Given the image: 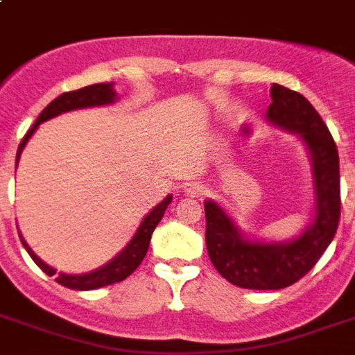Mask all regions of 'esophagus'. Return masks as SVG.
Here are the masks:
<instances>
[{
	"mask_svg": "<svg viewBox=\"0 0 355 355\" xmlns=\"http://www.w3.org/2000/svg\"><path fill=\"white\" fill-rule=\"evenodd\" d=\"M184 193L188 195V197H200V195H205V186L199 182L186 184L184 186Z\"/></svg>",
	"mask_w": 355,
	"mask_h": 355,
	"instance_id": "1",
	"label": "esophagus"
}]
</instances>
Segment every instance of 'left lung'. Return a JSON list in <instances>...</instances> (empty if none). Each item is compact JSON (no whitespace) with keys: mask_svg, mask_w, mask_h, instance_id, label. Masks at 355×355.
Masks as SVG:
<instances>
[{"mask_svg":"<svg viewBox=\"0 0 355 355\" xmlns=\"http://www.w3.org/2000/svg\"><path fill=\"white\" fill-rule=\"evenodd\" d=\"M265 119L295 134L306 147L313 178V217L293 239L272 241L245 234L217 200H205L206 248L217 272L245 289H284L313 269L337 232L339 155L336 141L311 103L286 86H270Z\"/></svg>","mask_w":355,"mask_h":355,"instance_id":"1","label":"left lung"}]
</instances>
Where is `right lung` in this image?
<instances>
[{"instance_id":"right-lung-1","label":"right lung","mask_w":355,"mask_h":355,"mask_svg":"<svg viewBox=\"0 0 355 355\" xmlns=\"http://www.w3.org/2000/svg\"><path fill=\"white\" fill-rule=\"evenodd\" d=\"M116 101H118V94L114 90V83H99V85L85 86V88H80V90L66 92L62 96H58L57 99H53V101L42 110L40 116L36 118L35 125L29 128V132L25 134V138L21 139V144H19L18 147V153H16V166H18L21 150L25 149V145H27V141L31 139V136L36 132V128L40 127V123L47 121V119L51 118H57L60 114L71 112V110L107 107V105H114ZM171 200L173 195H167L166 199L162 200V202H158V205L141 219L138 230L134 232L132 239H130V241H128L127 245L108 261V263H105L103 267H99V269L90 270V272H83V275L58 272L55 280H57L60 286L68 287V289H77V291H92V289H99V287L110 286V284L125 280V278L132 275L134 270L138 269V265L144 261L145 254L149 250L150 236L155 232V228L158 227V223L162 221V217L166 214L167 206L171 205ZM19 239L24 243L25 250L29 252L33 261H35L46 275L53 276L57 272V269H53L51 265H47L44 259L38 258V256L33 252V248L27 245V241H25L21 234H19Z\"/></svg>"}]
</instances>
